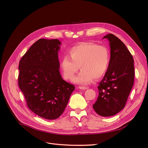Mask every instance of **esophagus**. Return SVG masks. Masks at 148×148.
<instances>
[{"instance_id": "34e87169", "label": "esophagus", "mask_w": 148, "mask_h": 148, "mask_svg": "<svg viewBox=\"0 0 148 148\" xmlns=\"http://www.w3.org/2000/svg\"><path fill=\"white\" fill-rule=\"evenodd\" d=\"M78 88H79V89H82V90H86V89L88 88V87H85V86H79Z\"/></svg>"}]
</instances>
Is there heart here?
<instances>
[{
    "instance_id": "1",
    "label": "heart",
    "mask_w": 148,
    "mask_h": 148,
    "mask_svg": "<svg viewBox=\"0 0 148 148\" xmlns=\"http://www.w3.org/2000/svg\"><path fill=\"white\" fill-rule=\"evenodd\" d=\"M68 56L62 58L60 68L64 78L71 80L79 67L81 70L73 79L76 84H87L95 78H102L110 66L109 50L102 45L81 44L72 47L68 51Z\"/></svg>"
}]
</instances>
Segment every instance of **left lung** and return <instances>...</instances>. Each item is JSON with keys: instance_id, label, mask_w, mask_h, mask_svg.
Wrapping results in <instances>:
<instances>
[{"instance_id": "1", "label": "left lung", "mask_w": 148, "mask_h": 148, "mask_svg": "<svg viewBox=\"0 0 148 148\" xmlns=\"http://www.w3.org/2000/svg\"><path fill=\"white\" fill-rule=\"evenodd\" d=\"M110 48L109 69L99 83L98 97L93 108L102 116H113L126 105L134 81L132 55L122 41L113 34L103 37Z\"/></svg>"}]
</instances>
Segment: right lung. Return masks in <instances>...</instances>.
I'll list each match as a JSON object with an SVG mask.
<instances>
[{"instance_id": "add662e5", "label": "right lung", "mask_w": 148, "mask_h": 148, "mask_svg": "<svg viewBox=\"0 0 148 148\" xmlns=\"http://www.w3.org/2000/svg\"><path fill=\"white\" fill-rule=\"evenodd\" d=\"M58 39H40L22 56L19 64L18 84L28 108L47 120L60 117L66 109L74 85L60 72Z\"/></svg>"}]
</instances>
